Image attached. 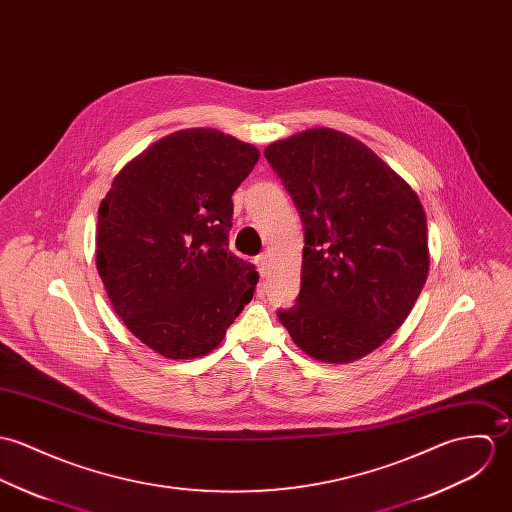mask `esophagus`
<instances>
[{"instance_id":"34e87169","label":"esophagus","mask_w":512,"mask_h":512,"mask_svg":"<svg viewBox=\"0 0 512 512\" xmlns=\"http://www.w3.org/2000/svg\"><path fill=\"white\" fill-rule=\"evenodd\" d=\"M255 265H257V269H259V275H261V277H267V275H269V255H259V257L255 259Z\"/></svg>"}]
</instances>
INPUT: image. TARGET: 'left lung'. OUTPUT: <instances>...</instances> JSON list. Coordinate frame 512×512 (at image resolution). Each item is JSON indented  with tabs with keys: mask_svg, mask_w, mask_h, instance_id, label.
I'll return each mask as SVG.
<instances>
[{
	"mask_svg": "<svg viewBox=\"0 0 512 512\" xmlns=\"http://www.w3.org/2000/svg\"><path fill=\"white\" fill-rule=\"evenodd\" d=\"M265 157L304 228L300 292L279 320L324 363L377 349L410 314L428 277V226L416 192L367 145L308 129Z\"/></svg>",
	"mask_w": 512,
	"mask_h": 512,
	"instance_id": "8db88e82",
	"label": "left lung"
}]
</instances>
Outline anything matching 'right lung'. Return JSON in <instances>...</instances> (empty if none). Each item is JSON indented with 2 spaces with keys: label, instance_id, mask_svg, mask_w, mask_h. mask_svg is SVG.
Listing matches in <instances>:
<instances>
[{
  "label": "right lung",
  "instance_id": "obj_1",
  "mask_svg": "<svg viewBox=\"0 0 512 512\" xmlns=\"http://www.w3.org/2000/svg\"><path fill=\"white\" fill-rule=\"evenodd\" d=\"M259 149L182 129L127 163L98 210L96 267L129 332L171 359L210 353L259 273L228 249L231 196Z\"/></svg>",
  "mask_w": 512,
  "mask_h": 512
}]
</instances>
